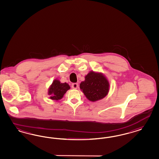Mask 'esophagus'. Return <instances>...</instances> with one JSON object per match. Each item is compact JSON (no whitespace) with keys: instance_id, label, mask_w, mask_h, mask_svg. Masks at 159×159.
Listing matches in <instances>:
<instances>
[{"instance_id":"esophagus-1","label":"esophagus","mask_w":159,"mask_h":159,"mask_svg":"<svg viewBox=\"0 0 159 159\" xmlns=\"http://www.w3.org/2000/svg\"><path fill=\"white\" fill-rule=\"evenodd\" d=\"M78 87V84L77 83H73L71 85V87L73 89H77Z\"/></svg>"}]
</instances>
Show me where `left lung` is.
Wrapping results in <instances>:
<instances>
[{"instance_id": "obj_1", "label": "left lung", "mask_w": 159, "mask_h": 159, "mask_svg": "<svg viewBox=\"0 0 159 159\" xmlns=\"http://www.w3.org/2000/svg\"><path fill=\"white\" fill-rule=\"evenodd\" d=\"M109 87L106 77L100 72L94 71H90L80 85L87 98L93 102L104 98L109 91Z\"/></svg>"}]
</instances>
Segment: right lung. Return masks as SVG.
<instances>
[{
	"instance_id": "add662e5",
	"label": "right lung",
	"mask_w": 159,
	"mask_h": 159,
	"mask_svg": "<svg viewBox=\"0 0 159 159\" xmlns=\"http://www.w3.org/2000/svg\"><path fill=\"white\" fill-rule=\"evenodd\" d=\"M70 89V87L67 83H61L59 80H55L49 88L48 94L51 95L50 99L57 101L62 98L64 95Z\"/></svg>"
}]
</instances>
